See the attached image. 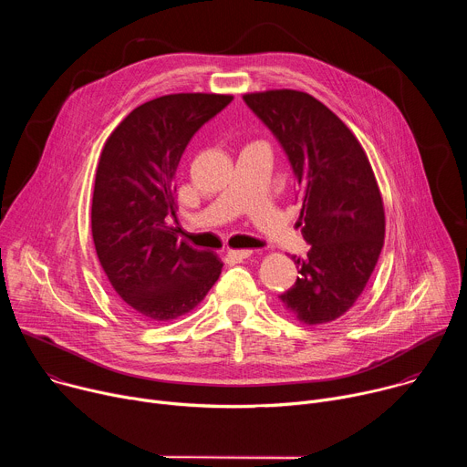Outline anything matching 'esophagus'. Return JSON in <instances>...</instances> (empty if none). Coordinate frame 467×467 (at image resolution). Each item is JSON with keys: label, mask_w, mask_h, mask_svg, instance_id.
<instances>
[{"label": "esophagus", "mask_w": 467, "mask_h": 467, "mask_svg": "<svg viewBox=\"0 0 467 467\" xmlns=\"http://www.w3.org/2000/svg\"><path fill=\"white\" fill-rule=\"evenodd\" d=\"M251 254H253L251 249H229V251H227V256H229L231 260H236V262L245 260V258H249Z\"/></svg>", "instance_id": "1"}]
</instances>
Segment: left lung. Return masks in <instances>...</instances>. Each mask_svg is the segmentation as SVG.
Returning <instances> with one entry per match:
<instances>
[{
	"label": "left lung",
	"instance_id": "1",
	"mask_svg": "<svg viewBox=\"0 0 467 467\" xmlns=\"http://www.w3.org/2000/svg\"><path fill=\"white\" fill-rule=\"evenodd\" d=\"M244 101L281 142L303 202L299 223L310 251L296 260L299 277L279 299L301 323L335 321L364 292L384 244V205L368 155L306 92H253Z\"/></svg>",
	"mask_w": 467,
	"mask_h": 467
}]
</instances>
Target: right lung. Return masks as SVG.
<instances>
[{
    "label": "right lung",
    "mask_w": 467,
    "mask_h": 467,
    "mask_svg": "<svg viewBox=\"0 0 467 467\" xmlns=\"http://www.w3.org/2000/svg\"><path fill=\"white\" fill-rule=\"evenodd\" d=\"M233 101L227 94H170L130 110L107 139L94 184L92 238L101 268L129 310L170 321L193 310L223 264L168 225L175 171L197 129Z\"/></svg>",
    "instance_id": "add662e5"
}]
</instances>
